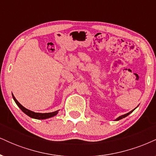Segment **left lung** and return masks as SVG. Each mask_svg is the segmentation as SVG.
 Instances as JSON below:
<instances>
[{
    "mask_svg": "<svg viewBox=\"0 0 156 156\" xmlns=\"http://www.w3.org/2000/svg\"><path fill=\"white\" fill-rule=\"evenodd\" d=\"M135 110V108L133 109V110H132V111H130V112H128V113H127V114H123V115H122V116H119V117H117V119H115V121H118V120H119V119H123V118H125V117H126L127 116H128L129 115V114H130V113H132L133 112V111Z\"/></svg>",
    "mask_w": 156,
    "mask_h": 156,
    "instance_id": "left-lung-1",
    "label": "left lung"
}]
</instances>
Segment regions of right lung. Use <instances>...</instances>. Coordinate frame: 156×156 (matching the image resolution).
I'll return each mask as SVG.
<instances>
[{
  "label": "right lung",
  "instance_id": "1",
  "mask_svg": "<svg viewBox=\"0 0 156 156\" xmlns=\"http://www.w3.org/2000/svg\"><path fill=\"white\" fill-rule=\"evenodd\" d=\"M12 98H13L14 101H15L16 104L18 105L19 108H20L21 110H22L23 112L26 114V115H28V117H30L31 118H34V119H48V118L53 117H54V116L56 115V114L58 113V111H59V110H58V111H55V112H51V113H36V112H32V111H31V110H28V109L26 108L25 107H23V105H21L20 103L19 102L17 101V100H16V98H15V96L13 95V94H12Z\"/></svg>",
  "mask_w": 156,
  "mask_h": 156
}]
</instances>
